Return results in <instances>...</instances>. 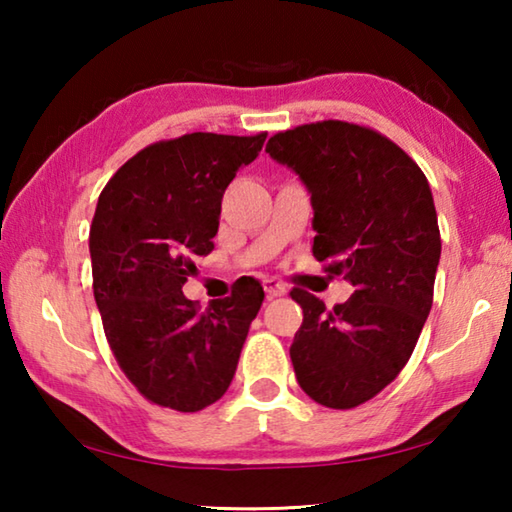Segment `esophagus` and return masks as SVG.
Instances as JSON below:
<instances>
[{
	"instance_id": "34e87169",
	"label": "esophagus",
	"mask_w": 512,
	"mask_h": 512,
	"mask_svg": "<svg viewBox=\"0 0 512 512\" xmlns=\"http://www.w3.org/2000/svg\"><path fill=\"white\" fill-rule=\"evenodd\" d=\"M264 291L268 298H280L287 293V287L280 280H275V277H268V280H264Z\"/></svg>"
}]
</instances>
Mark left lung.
Instances as JSON below:
<instances>
[{
    "mask_svg": "<svg viewBox=\"0 0 512 512\" xmlns=\"http://www.w3.org/2000/svg\"><path fill=\"white\" fill-rule=\"evenodd\" d=\"M266 151L311 192V253L325 273L354 287L334 309L291 289L302 307L289 350L293 370L314 402L354 409L400 375L429 316L440 259L429 183L393 140L352 121L275 133Z\"/></svg>",
    "mask_w": 512,
    "mask_h": 512,
    "instance_id": "left-lung-1",
    "label": "left lung"
}]
</instances>
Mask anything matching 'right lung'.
<instances>
[{
  "instance_id": "add662e5",
  "label": "right lung",
  "mask_w": 512,
  "mask_h": 512,
  "mask_svg": "<svg viewBox=\"0 0 512 512\" xmlns=\"http://www.w3.org/2000/svg\"><path fill=\"white\" fill-rule=\"evenodd\" d=\"M266 133H187L135 153L99 196L90 225L92 289L103 332L146 400L196 413L235 377L264 300L257 280L201 309L183 296L214 250L223 192L262 151Z\"/></svg>"
}]
</instances>
